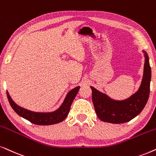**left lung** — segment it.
I'll return each instance as SVG.
<instances>
[{
  "label": "left lung",
  "mask_w": 156,
  "mask_h": 156,
  "mask_svg": "<svg viewBox=\"0 0 156 156\" xmlns=\"http://www.w3.org/2000/svg\"><path fill=\"white\" fill-rule=\"evenodd\" d=\"M145 55L144 72L138 90L123 101H115L107 95L90 87L92 101L95 113L102 121L111 123H123L140 114L148 101L150 94L151 70L148 54Z\"/></svg>",
  "instance_id": "obj_1"
}]
</instances>
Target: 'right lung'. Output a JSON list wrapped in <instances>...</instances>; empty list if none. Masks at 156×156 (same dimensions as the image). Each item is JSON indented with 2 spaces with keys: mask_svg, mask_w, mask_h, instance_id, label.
Masks as SVG:
<instances>
[{
  "mask_svg": "<svg viewBox=\"0 0 156 156\" xmlns=\"http://www.w3.org/2000/svg\"><path fill=\"white\" fill-rule=\"evenodd\" d=\"M79 89L80 86H78L69 91L61 107L55 111L51 112V113H37V112L30 111L20 107L12 100L8 91L7 97L12 108L18 115L36 125L48 126L58 123L65 120V118L68 115L73 101Z\"/></svg>",
  "mask_w": 156,
  "mask_h": 156,
  "instance_id": "obj_1",
  "label": "right lung"
}]
</instances>
